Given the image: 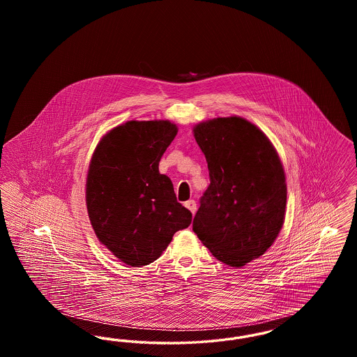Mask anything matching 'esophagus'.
<instances>
[{
    "label": "esophagus",
    "mask_w": 357,
    "mask_h": 357,
    "mask_svg": "<svg viewBox=\"0 0 357 357\" xmlns=\"http://www.w3.org/2000/svg\"><path fill=\"white\" fill-rule=\"evenodd\" d=\"M185 206H186L187 208H188L192 214H195V211H197V204H195L194 199H190V201L185 202Z\"/></svg>",
    "instance_id": "esophagus-1"
}]
</instances>
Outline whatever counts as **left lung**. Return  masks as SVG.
Masks as SVG:
<instances>
[{"label": "left lung", "instance_id": "8db88e82", "mask_svg": "<svg viewBox=\"0 0 357 357\" xmlns=\"http://www.w3.org/2000/svg\"><path fill=\"white\" fill-rule=\"evenodd\" d=\"M192 131L210 175L192 230L217 259L242 268L272 246L284 225L282 163L268 136L243 118L207 120Z\"/></svg>", "mask_w": 357, "mask_h": 357}]
</instances>
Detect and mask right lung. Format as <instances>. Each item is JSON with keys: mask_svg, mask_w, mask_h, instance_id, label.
Returning a JSON list of instances; mask_svg holds the SVG:
<instances>
[{"mask_svg": "<svg viewBox=\"0 0 357 357\" xmlns=\"http://www.w3.org/2000/svg\"><path fill=\"white\" fill-rule=\"evenodd\" d=\"M178 132L169 120H130L96 146L86 175L85 201L102 245L130 266H144L191 223L159 162Z\"/></svg>", "mask_w": 357, "mask_h": 357, "instance_id": "1", "label": "right lung"}]
</instances>
